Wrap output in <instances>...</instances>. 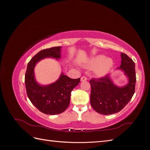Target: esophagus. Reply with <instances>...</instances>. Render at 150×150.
<instances>
[{
    "label": "esophagus",
    "mask_w": 150,
    "mask_h": 150,
    "mask_svg": "<svg viewBox=\"0 0 150 150\" xmlns=\"http://www.w3.org/2000/svg\"><path fill=\"white\" fill-rule=\"evenodd\" d=\"M87 79H88V78H86V76H82L81 78V81H87Z\"/></svg>",
    "instance_id": "1"
}]
</instances>
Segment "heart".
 Here are the masks:
<instances>
[{"label": "heart", "instance_id": "1", "mask_svg": "<svg viewBox=\"0 0 150 150\" xmlns=\"http://www.w3.org/2000/svg\"><path fill=\"white\" fill-rule=\"evenodd\" d=\"M88 66L95 67V73L99 76L106 75L113 66V61L110 57H104L103 55L93 57L89 60Z\"/></svg>", "mask_w": 150, "mask_h": 150}]
</instances>
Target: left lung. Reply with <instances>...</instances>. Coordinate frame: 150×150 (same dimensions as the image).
Instances as JSON below:
<instances>
[{"mask_svg": "<svg viewBox=\"0 0 150 150\" xmlns=\"http://www.w3.org/2000/svg\"><path fill=\"white\" fill-rule=\"evenodd\" d=\"M121 62L117 69L123 71L128 83L118 87L110 76L90 80L91 87L90 102L94 110L100 114L108 115L120 111L132 98L135 91L136 72L133 61L125 53L121 54Z\"/></svg>", "mask_w": 150, "mask_h": 150, "instance_id": "obj_1", "label": "left lung"}]
</instances>
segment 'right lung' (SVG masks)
I'll return each mask as SVG.
<instances>
[{"label": "right lung", "instance_id": "right-lung-1", "mask_svg": "<svg viewBox=\"0 0 150 150\" xmlns=\"http://www.w3.org/2000/svg\"><path fill=\"white\" fill-rule=\"evenodd\" d=\"M61 46L39 51L29 62L25 74L26 92L31 103L44 114L54 115L64 112L69 105L71 93L80 82L61 73L55 83L47 86L39 84L35 79L34 67L42 59L61 58Z\"/></svg>", "mask_w": 150, "mask_h": 150}]
</instances>
